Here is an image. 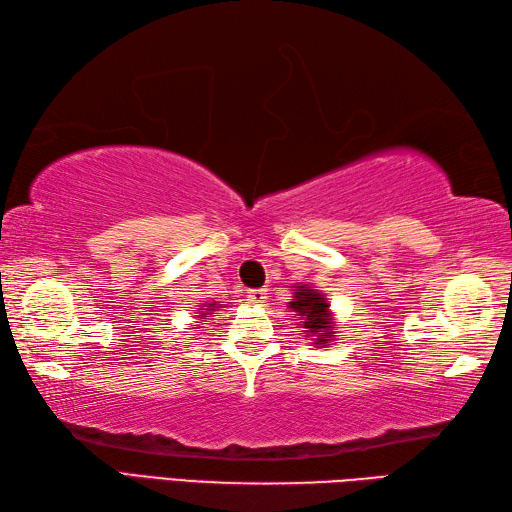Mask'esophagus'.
Masks as SVG:
<instances>
[{
    "label": "esophagus",
    "mask_w": 512,
    "mask_h": 512,
    "mask_svg": "<svg viewBox=\"0 0 512 512\" xmlns=\"http://www.w3.org/2000/svg\"><path fill=\"white\" fill-rule=\"evenodd\" d=\"M266 288H253V290H250V293H248V299H250V302H253V304H262L264 302V299H266Z\"/></svg>",
    "instance_id": "1"
}]
</instances>
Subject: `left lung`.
I'll return each mask as SVG.
<instances>
[{"label":"left lung","instance_id":"1","mask_svg":"<svg viewBox=\"0 0 512 512\" xmlns=\"http://www.w3.org/2000/svg\"><path fill=\"white\" fill-rule=\"evenodd\" d=\"M288 308H293V313L304 317L302 324L315 344H328L335 337L330 304L319 290H313L310 286H295V299L288 302Z\"/></svg>","mask_w":512,"mask_h":512}]
</instances>
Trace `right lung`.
<instances>
[{
	"mask_svg": "<svg viewBox=\"0 0 512 512\" xmlns=\"http://www.w3.org/2000/svg\"><path fill=\"white\" fill-rule=\"evenodd\" d=\"M215 308H219V304H208V306H202V308H199V313H202V315H199V317H206L208 313H210V310H215ZM199 324V322H197Z\"/></svg>",
	"mask_w": 512,
	"mask_h": 512,
	"instance_id": "right-lung-1",
	"label": "right lung"
}]
</instances>
